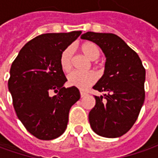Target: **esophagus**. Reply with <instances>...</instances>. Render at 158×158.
<instances>
[{"instance_id":"1","label":"esophagus","mask_w":158,"mask_h":158,"mask_svg":"<svg viewBox=\"0 0 158 158\" xmlns=\"http://www.w3.org/2000/svg\"><path fill=\"white\" fill-rule=\"evenodd\" d=\"M80 95H81V98H84V97H86L88 95V93L85 92V91H80Z\"/></svg>"}]
</instances>
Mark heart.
<instances>
[{
    "label": "heart",
    "mask_w": 158,
    "mask_h": 158,
    "mask_svg": "<svg viewBox=\"0 0 158 158\" xmlns=\"http://www.w3.org/2000/svg\"><path fill=\"white\" fill-rule=\"evenodd\" d=\"M81 50L86 57L94 61L100 57V49L92 42H85L81 46ZM73 49L68 46L64 49L60 56V66L64 72L68 73L72 68ZM97 81V75L94 72L80 73L74 71L68 76V83L69 86L76 87L80 89H85Z\"/></svg>",
    "instance_id": "obj_1"
}]
</instances>
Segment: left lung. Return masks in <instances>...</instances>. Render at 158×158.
I'll return each instance as SVG.
<instances>
[{"label": "left lung", "mask_w": 158, "mask_h": 158, "mask_svg": "<svg viewBox=\"0 0 158 158\" xmlns=\"http://www.w3.org/2000/svg\"><path fill=\"white\" fill-rule=\"evenodd\" d=\"M81 38L96 43L106 58L104 75L93 86L104 95L95 96L89 125L100 136H121L135 124L143 105L145 69L136 52L115 34L88 31Z\"/></svg>", "instance_id": "1"}]
</instances>
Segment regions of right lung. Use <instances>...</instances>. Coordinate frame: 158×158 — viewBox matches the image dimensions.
I'll return each instance as SVG.
<instances>
[{
	"label": "right lung",
	"mask_w": 158,
	"mask_h": 158,
	"mask_svg": "<svg viewBox=\"0 0 158 158\" xmlns=\"http://www.w3.org/2000/svg\"><path fill=\"white\" fill-rule=\"evenodd\" d=\"M82 31L41 34L26 43L11 65L8 82L15 113L29 133L40 140L63 134L71 106L80 99L60 66V53ZM52 91L56 95L51 96Z\"/></svg>",
	"instance_id": "obj_1"
}]
</instances>
